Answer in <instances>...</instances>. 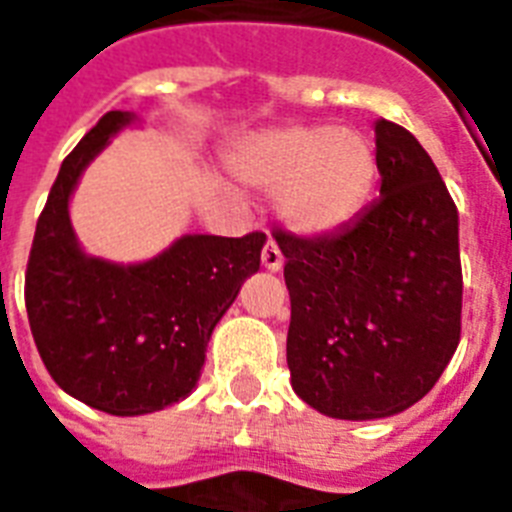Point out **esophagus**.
I'll return each mask as SVG.
<instances>
[{
	"label": "esophagus",
	"mask_w": 512,
	"mask_h": 512,
	"mask_svg": "<svg viewBox=\"0 0 512 512\" xmlns=\"http://www.w3.org/2000/svg\"><path fill=\"white\" fill-rule=\"evenodd\" d=\"M263 265L271 273H276V271H281V268H284V255H281L279 244H276L273 239H268V244L263 247Z\"/></svg>",
	"instance_id": "esophagus-1"
}]
</instances>
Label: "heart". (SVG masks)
I'll return each instance as SVG.
<instances>
[{
  "label": "heart",
  "instance_id": "b5f03b06",
  "mask_svg": "<svg viewBox=\"0 0 512 512\" xmlns=\"http://www.w3.org/2000/svg\"><path fill=\"white\" fill-rule=\"evenodd\" d=\"M239 183L276 193L287 228L324 236L350 225L369 204L377 180L372 140L353 127H281L244 138L228 154Z\"/></svg>",
  "mask_w": 512,
  "mask_h": 512
}]
</instances>
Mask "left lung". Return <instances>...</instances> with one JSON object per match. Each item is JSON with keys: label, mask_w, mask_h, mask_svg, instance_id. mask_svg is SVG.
Masks as SVG:
<instances>
[{"label": "left lung", "mask_w": 512, "mask_h": 512, "mask_svg": "<svg viewBox=\"0 0 512 512\" xmlns=\"http://www.w3.org/2000/svg\"><path fill=\"white\" fill-rule=\"evenodd\" d=\"M380 199L335 233L276 231L292 303L287 364L305 404L380 420L417 404L460 342V215L428 151L374 122Z\"/></svg>", "instance_id": "obj_1"}]
</instances>
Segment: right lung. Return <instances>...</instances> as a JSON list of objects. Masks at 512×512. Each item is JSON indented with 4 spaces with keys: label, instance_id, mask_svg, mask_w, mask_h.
<instances>
[{
    "label": "right lung",
    "instance_id": "right-lung-1",
    "mask_svg": "<svg viewBox=\"0 0 512 512\" xmlns=\"http://www.w3.org/2000/svg\"><path fill=\"white\" fill-rule=\"evenodd\" d=\"M132 124L130 111H108L60 164L26 271L28 324L47 372L68 396L114 417L188 398L212 329L260 271L265 244V233H185L127 265L84 252L68 204L82 172Z\"/></svg>",
    "mask_w": 512,
    "mask_h": 512
}]
</instances>
